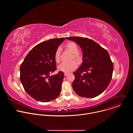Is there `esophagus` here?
<instances>
[{
    "label": "esophagus",
    "mask_w": 133,
    "mask_h": 133,
    "mask_svg": "<svg viewBox=\"0 0 133 133\" xmlns=\"http://www.w3.org/2000/svg\"><path fill=\"white\" fill-rule=\"evenodd\" d=\"M68 72H65L64 73V75H65V76H67L68 75Z\"/></svg>",
    "instance_id": "1"
}]
</instances>
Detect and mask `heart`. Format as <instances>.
<instances>
[{"instance_id": "1", "label": "heart", "mask_w": 133, "mask_h": 133, "mask_svg": "<svg viewBox=\"0 0 133 133\" xmlns=\"http://www.w3.org/2000/svg\"><path fill=\"white\" fill-rule=\"evenodd\" d=\"M66 48L72 53L71 59H74L77 62L81 61L82 56L78 51V47L76 44L73 42H68L66 44ZM54 59L56 62L59 63L61 60V48H57L54 53ZM77 68V64L74 61H71L69 63H63L59 65L58 67L59 70L67 72L72 71Z\"/></svg>"}]
</instances>
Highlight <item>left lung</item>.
Returning a JSON list of instances; mask_svg holds the SVG:
<instances>
[{
  "mask_svg": "<svg viewBox=\"0 0 133 133\" xmlns=\"http://www.w3.org/2000/svg\"><path fill=\"white\" fill-rule=\"evenodd\" d=\"M66 38L78 44L83 53L82 65L74 72L73 89L81 97L94 98L99 95L112 78L113 64L108 51L87 38L75 36Z\"/></svg>",
  "mask_w": 133,
  "mask_h": 133,
  "instance_id": "1",
  "label": "left lung"
}]
</instances>
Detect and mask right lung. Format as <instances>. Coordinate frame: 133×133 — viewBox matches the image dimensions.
Returning a JSON list of instances; mask_svg holds the SVG:
<instances>
[{"label":"right lung","mask_w":133,"mask_h":133,"mask_svg":"<svg viewBox=\"0 0 133 133\" xmlns=\"http://www.w3.org/2000/svg\"><path fill=\"white\" fill-rule=\"evenodd\" d=\"M66 39H49L35 46L20 67V80L26 92L37 101L49 102L58 97L64 77L63 71L49 76L56 70L54 53Z\"/></svg>","instance_id":"add662e5"}]
</instances>
